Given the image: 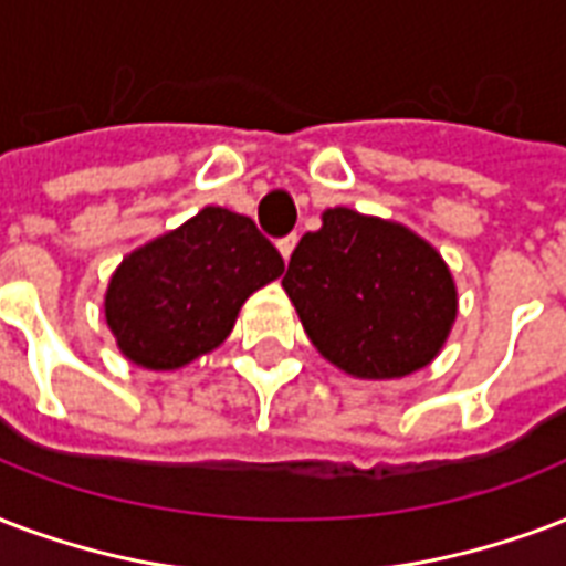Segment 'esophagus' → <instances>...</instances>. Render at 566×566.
<instances>
[{"label":"esophagus","instance_id":"esophagus-1","mask_svg":"<svg viewBox=\"0 0 566 566\" xmlns=\"http://www.w3.org/2000/svg\"><path fill=\"white\" fill-rule=\"evenodd\" d=\"M293 249H296V234H291V237H284V240H279V252H282L284 264L291 261Z\"/></svg>","mask_w":566,"mask_h":566}]
</instances>
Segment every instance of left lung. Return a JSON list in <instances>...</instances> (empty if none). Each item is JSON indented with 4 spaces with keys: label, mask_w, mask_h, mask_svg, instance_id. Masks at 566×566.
I'll return each mask as SVG.
<instances>
[{
    "label": "left lung",
    "mask_w": 566,
    "mask_h": 566,
    "mask_svg": "<svg viewBox=\"0 0 566 566\" xmlns=\"http://www.w3.org/2000/svg\"><path fill=\"white\" fill-rule=\"evenodd\" d=\"M282 279L323 359L356 379H398L437 359L457 321V284L437 245L350 207L323 210Z\"/></svg>",
    "instance_id": "obj_1"
}]
</instances>
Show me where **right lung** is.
<instances>
[{
  "instance_id": "add662e5",
  "label": "right lung",
  "mask_w": 566,
  "mask_h": 566,
  "mask_svg": "<svg viewBox=\"0 0 566 566\" xmlns=\"http://www.w3.org/2000/svg\"><path fill=\"white\" fill-rule=\"evenodd\" d=\"M282 273V254L249 216L205 207L115 266L103 314L124 359L180 370L213 353L243 302Z\"/></svg>"
}]
</instances>
